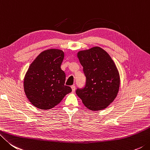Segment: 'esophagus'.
Returning <instances> with one entry per match:
<instances>
[{"label": "esophagus", "instance_id": "34e87169", "mask_svg": "<svg viewBox=\"0 0 150 150\" xmlns=\"http://www.w3.org/2000/svg\"><path fill=\"white\" fill-rule=\"evenodd\" d=\"M71 88H72V92H74L75 91V89H76V86H74V85H73V86H71Z\"/></svg>", "mask_w": 150, "mask_h": 150}]
</instances>
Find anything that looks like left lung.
<instances>
[{
  "mask_svg": "<svg viewBox=\"0 0 150 150\" xmlns=\"http://www.w3.org/2000/svg\"><path fill=\"white\" fill-rule=\"evenodd\" d=\"M86 78L84 87L76 93L87 108L97 111L106 108L116 97L120 75L108 53L99 47L78 53Z\"/></svg>",
  "mask_w": 150,
  "mask_h": 150,
  "instance_id": "left-lung-1",
  "label": "left lung"
}]
</instances>
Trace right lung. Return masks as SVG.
<instances>
[{
	"label": "right lung",
	"instance_id": "1",
	"mask_svg": "<svg viewBox=\"0 0 150 150\" xmlns=\"http://www.w3.org/2000/svg\"><path fill=\"white\" fill-rule=\"evenodd\" d=\"M63 59V51L51 49L42 52L30 64L24 78V90L36 108H52L72 91L64 85L66 74L61 69Z\"/></svg>",
	"mask_w": 150,
	"mask_h": 150
}]
</instances>
